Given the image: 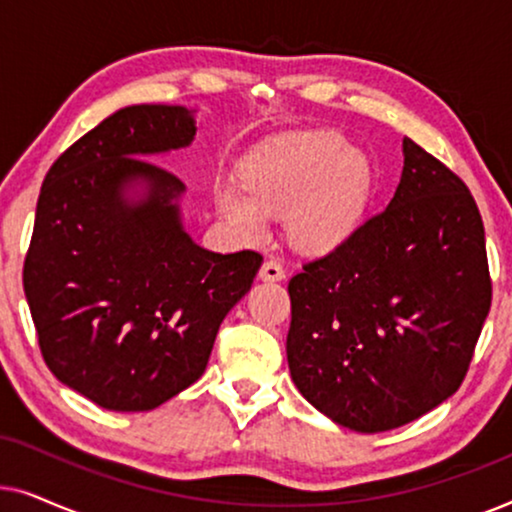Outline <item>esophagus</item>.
Listing matches in <instances>:
<instances>
[{
	"label": "esophagus",
	"mask_w": 512,
	"mask_h": 512,
	"mask_svg": "<svg viewBox=\"0 0 512 512\" xmlns=\"http://www.w3.org/2000/svg\"><path fill=\"white\" fill-rule=\"evenodd\" d=\"M258 277L263 279V282H282L286 277V270L282 268V263L277 261V258H270V261L263 263L261 272H258Z\"/></svg>",
	"instance_id": "1"
}]
</instances>
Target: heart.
Wrapping results in <instances>:
<instances>
[{"instance_id":"1","label":"heart","mask_w":512,"mask_h":512,"mask_svg":"<svg viewBox=\"0 0 512 512\" xmlns=\"http://www.w3.org/2000/svg\"><path fill=\"white\" fill-rule=\"evenodd\" d=\"M242 186H216V207L247 240L270 230V212L286 214L291 242L305 251L338 247L359 226L370 195V165L335 130L279 135L251 151Z\"/></svg>"}]
</instances>
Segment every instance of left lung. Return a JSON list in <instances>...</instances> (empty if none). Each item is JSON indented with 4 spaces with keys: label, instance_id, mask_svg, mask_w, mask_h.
<instances>
[{
    "label": "left lung",
    "instance_id": "obj_1",
    "mask_svg": "<svg viewBox=\"0 0 512 512\" xmlns=\"http://www.w3.org/2000/svg\"><path fill=\"white\" fill-rule=\"evenodd\" d=\"M403 156L389 207L289 282L293 382L359 433L398 429L447 401L492 305L471 191L408 137Z\"/></svg>",
    "mask_w": 512,
    "mask_h": 512
}]
</instances>
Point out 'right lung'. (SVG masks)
<instances>
[{
    "mask_svg": "<svg viewBox=\"0 0 512 512\" xmlns=\"http://www.w3.org/2000/svg\"><path fill=\"white\" fill-rule=\"evenodd\" d=\"M193 137L184 107L118 109L41 186L25 298L46 366L100 408L153 410L191 387L263 263L258 251L198 247L181 226L184 184L144 160Z\"/></svg>",
    "mask_w": 512,
    "mask_h": 512,
    "instance_id": "obj_1",
    "label": "right lung"
}]
</instances>
